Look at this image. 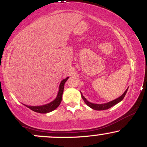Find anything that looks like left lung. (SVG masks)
<instances>
[{
	"label": "left lung",
	"instance_id": "8db88e82",
	"mask_svg": "<svg viewBox=\"0 0 147 147\" xmlns=\"http://www.w3.org/2000/svg\"><path fill=\"white\" fill-rule=\"evenodd\" d=\"M128 88L126 89V90H125V92H124V93H123L122 95L120 96V97H118V98L114 99V100H113V101H111V102H109L104 103V104H93V103H91L90 102H88V101L87 99L84 97V95H82V92H81V95H82V99H84V102H85L86 104L87 105L89 106V107H90L91 109H94V110H96V111H102V110H106V109H110L111 107H112V106H113L114 105H115V104H117L119 102H120L121 101L124 99V97H125L126 92H127V90H128Z\"/></svg>",
	"mask_w": 147,
	"mask_h": 147
}]
</instances>
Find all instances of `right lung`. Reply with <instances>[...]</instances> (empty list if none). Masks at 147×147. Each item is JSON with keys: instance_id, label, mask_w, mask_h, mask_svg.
Instances as JSON below:
<instances>
[{"instance_id": "right-lung-1", "label": "right lung", "mask_w": 147, "mask_h": 147, "mask_svg": "<svg viewBox=\"0 0 147 147\" xmlns=\"http://www.w3.org/2000/svg\"><path fill=\"white\" fill-rule=\"evenodd\" d=\"M69 77H66L65 79H63L61 82L60 83L59 87V92L57 93V97L52 101L51 102L48 103V104H44L42 106H28L25 104H23V105L26 106V107L29 108L32 111H34L36 113H48L51 112V111L55 110L59 106L62 100V95L63 92V88H64V84H65V82L68 80Z\"/></svg>"}]
</instances>
